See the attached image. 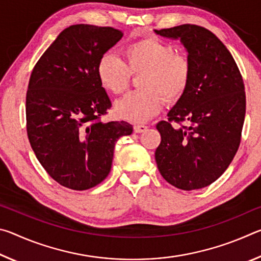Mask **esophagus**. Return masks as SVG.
Returning <instances> with one entry per match:
<instances>
[{"instance_id": "1", "label": "esophagus", "mask_w": 261, "mask_h": 261, "mask_svg": "<svg viewBox=\"0 0 261 261\" xmlns=\"http://www.w3.org/2000/svg\"><path fill=\"white\" fill-rule=\"evenodd\" d=\"M134 130H135L136 134H141V132H144V131L147 130V126L144 125V124H136L134 126Z\"/></svg>"}]
</instances>
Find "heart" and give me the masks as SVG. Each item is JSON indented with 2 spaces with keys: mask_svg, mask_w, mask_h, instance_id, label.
<instances>
[{
  "mask_svg": "<svg viewBox=\"0 0 261 261\" xmlns=\"http://www.w3.org/2000/svg\"><path fill=\"white\" fill-rule=\"evenodd\" d=\"M123 62L112 54L100 57L96 65L99 82L106 91L122 94L130 84V74H140L143 91L132 92L115 106L118 117L140 123L160 112L162 98L175 102L187 91L191 64L185 55L174 53V47L146 37L130 42L122 50Z\"/></svg>",
  "mask_w": 261,
  "mask_h": 261,
  "instance_id": "1",
  "label": "heart"
}]
</instances>
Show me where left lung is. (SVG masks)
Instances as JSON below:
<instances>
[{
  "instance_id": "obj_1",
  "label": "left lung",
  "mask_w": 261,
  "mask_h": 261,
  "mask_svg": "<svg viewBox=\"0 0 261 261\" xmlns=\"http://www.w3.org/2000/svg\"><path fill=\"white\" fill-rule=\"evenodd\" d=\"M178 40L191 64L190 83L156 129L161 143L155 151L159 171L175 188L191 191L215 182L240 147L245 118V90L235 60L218 37L205 28L183 24L154 30ZM187 120L175 129L170 122Z\"/></svg>"
}]
</instances>
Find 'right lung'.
I'll return each mask as SVG.
<instances>
[{"mask_svg": "<svg viewBox=\"0 0 261 261\" xmlns=\"http://www.w3.org/2000/svg\"><path fill=\"white\" fill-rule=\"evenodd\" d=\"M122 37L113 28L69 26L31 74L26 94L31 147L50 177L68 189L83 191L102 182L116 141L134 131L127 122L100 121L112 102L96 65Z\"/></svg>", "mask_w": 261, "mask_h": 261, "instance_id": "obj_1", "label": "right lung"}]
</instances>
